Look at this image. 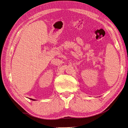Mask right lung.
Instances as JSON below:
<instances>
[{
    "mask_svg": "<svg viewBox=\"0 0 128 128\" xmlns=\"http://www.w3.org/2000/svg\"><path fill=\"white\" fill-rule=\"evenodd\" d=\"M30 100H34V101H36V99H32V98H29Z\"/></svg>",
    "mask_w": 128,
    "mask_h": 128,
    "instance_id": "right-lung-1",
    "label": "right lung"
}]
</instances>
